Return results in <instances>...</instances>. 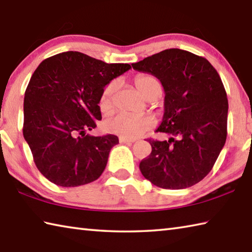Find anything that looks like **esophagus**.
Segmentation results:
<instances>
[{"mask_svg": "<svg viewBox=\"0 0 252 252\" xmlns=\"http://www.w3.org/2000/svg\"><path fill=\"white\" fill-rule=\"evenodd\" d=\"M135 140H132V139H126V138H119V142H120V143H133Z\"/></svg>", "mask_w": 252, "mask_h": 252, "instance_id": "34e87169", "label": "esophagus"}]
</instances>
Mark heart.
<instances>
[{"label": "heart", "mask_w": 252, "mask_h": 252, "mask_svg": "<svg viewBox=\"0 0 252 252\" xmlns=\"http://www.w3.org/2000/svg\"><path fill=\"white\" fill-rule=\"evenodd\" d=\"M134 85L146 99L155 93H162L161 82L153 75H139L135 77ZM118 88V80H112L104 87L99 101L101 111H108L112 107V98ZM157 125L155 118L151 114L118 113L108 118L103 123V129L108 133L120 135L122 138L135 139Z\"/></svg>", "instance_id": "b5f03b06"}]
</instances>
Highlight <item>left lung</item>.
<instances>
[{"label": "left lung", "instance_id": "8db88e82", "mask_svg": "<svg viewBox=\"0 0 252 252\" xmlns=\"http://www.w3.org/2000/svg\"><path fill=\"white\" fill-rule=\"evenodd\" d=\"M132 67L161 81L165 99L157 132L170 135L168 141L148 140L152 152L140 163L142 175L165 189L197 184L212 171L227 138L228 99L217 70L206 58L178 48Z\"/></svg>", "mask_w": 252, "mask_h": 252}]
</instances>
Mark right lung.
I'll return each instance as SVG.
<instances>
[{
  "label": "right lung",
  "mask_w": 252,
  "mask_h": 252,
  "mask_svg": "<svg viewBox=\"0 0 252 252\" xmlns=\"http://www.w3.org/2000/svg\"><path fill=\"white\" fill-rule=\"evenodd\" d=\"M130 68L79 52L57 54L36 68L25 91L23 135L48 181L75 187L101 175L119 139L87 132L101 120L98 104L104 87Z\"/></svg>",
  "instance_id": "add662e5"
}]
</instances>
